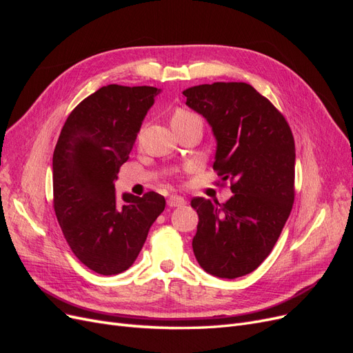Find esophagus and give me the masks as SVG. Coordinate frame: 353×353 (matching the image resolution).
Returning <instances> with one entry per match:
<instances>
[{
  "label": "esophagus",
  "instance_id": "esophagus-1",
  "mask_svg": "<svg viewBox=\"0 0 353 353\" xmlns=\"http://www.w3.org/2000/svg\"><path fill=\"white\" fill-rule=\"evenodd\" d=\"M184 205H185V199L178 196V194H172V196H169V199H168V206H170V208H179V206H184Z\"/></svg>",
  "mask_w": 353,
  "mask_h": 353
}]
</instances>
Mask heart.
I'll list each match as a JSON object with an SVG mask.
<instances>
[{"instance_id":"1","label":"heart","mask_w":353,"mask_h":353,"mask_svg":"<svg viewBox=\"0 0 353 353\" xmlns=\"http://www.w3.org/2000/svg\"><path fill=\"white\" fill-rule=\"evenodd\" d=\"M191 119H199V117L193 113L187 112V110L178 109L172 116V123H181V122H187V121H191Z\"/></svg>"}]
</instances>
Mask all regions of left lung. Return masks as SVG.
<instances>
[{
	"label": "left lung",
	"instance_id": "obj_1",
	"mask_svg": "<svg viewBox=\"0 0 353 353\" xmlns=\"http://www.w3.org/2000/svg\"><path fill=\"white\" fill-rule=\"evenodd\" d=\"M216 140L213 169L230 181L227 203L194 197L193 252L219 279L250 274L279 240L294 200L296 150L290 126L252 85L203 83L183 91Z\"/></svg>",
	"mask_w": 353,
	"mask_h": 353
}]
</instances>
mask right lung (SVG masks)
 I'll return each mask as SVG.
<instances>
[{
  "label": "right lung",
  "instance_id": "1",
  "mask_svg": "<svg viewBox=\"0 0 353 353\" xmlns=\"http://www.w3.org/2000/svg\"><path fill=\"white\" fill-rule=\"evenodd\" d=\"M160 90L108 85L69 114L52 154L54 210L74 256L101 275L126 271L165 209L154 191L114 193V179Z\"/></svg>",
  "mask_w": 353,
  "mask_h": 353
}]
</instances>
